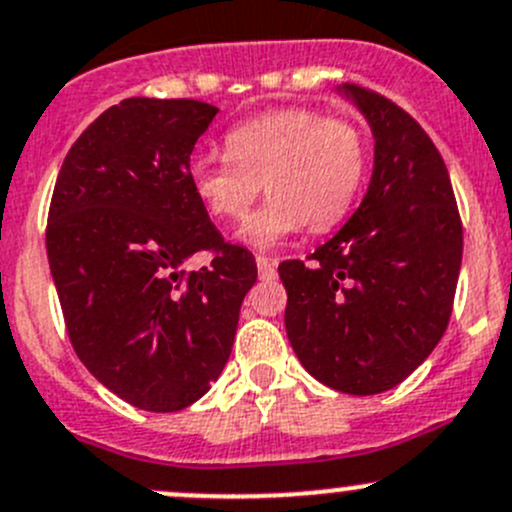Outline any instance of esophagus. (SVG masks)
Here are the masks:
<instances>
[{
    "label": "esophagus",
    "mask_w": 512,
    "mask_h": 512,
    "mask_svg": "<svg viewBox=\"0 0 512 512\" xmlns=\"http://www.w3.org/2000/svg\"><path fill=\"white\" fill-rule=\"evenodd\" d=\"M256 266H258V276L261 278H273L276 276V261L266 256H258L256 258Z\"/></svg>",
    "instance_id": "34e87169"
}]
</instances>
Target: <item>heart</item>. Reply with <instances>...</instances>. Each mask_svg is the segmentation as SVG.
I'll return each mask as SVG.
<instances>
[{
    "label": "heart",
    "mask_w": 512,
    "mask_h": 512,
    "mask_svg": "<svg viewBox=\"0 0 512 512\" xmlns=\"http://www.w3.org/2000/svg\"><path fill=\"white\" fill-rule=\"evenodd\" d=\"M224 151V161H191V189L214 219L241 221L263 186L271 199L241 231V241L254 249H271L303 226H336L351 209L366 169L361 131L311 109L254 116L226 134Z\"/></svg>",
    "instance_id": "obj_1"
}]
</instances>
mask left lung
Returning <instances> with one entry per match:
<instances>
[{
  "mask_svg": "<svg viewBox=\"0 0 512 512\" xmlns=\"http://www.w3.org/2000/svg\"><path fill=\"white\" fill-rule=\"evenodd\" d=\"M336 91L371 126V184L331 241L278 273L301 366L333 391L373 396L406 381L443 338L463 226L448 169L421 124L376 91Z\"/></svg>",
  "mask_w": 512,
  "mask_h": 512,
  "instance_id": "obj_1",
  "label": "left lung"
}]
</instances>
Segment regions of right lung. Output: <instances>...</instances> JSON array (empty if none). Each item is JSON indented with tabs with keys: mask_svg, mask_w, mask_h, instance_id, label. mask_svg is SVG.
I'll return each mask as SVG.
<instances>
[{
	"mask_svg": "<svg viewBox=\"0 0 512 512\" xmlns=\"http://www.w3.org/2000/svg\"><path fill=\"white\" fill-rule=\"evenodd\" d=\"M216 114L194 99H124L74 141L54 186L47 256L72 346L141 411H181L209 391L256 283L254 256L226 244L189 181ZM201 250L212 263L186 274Z\"/></svg>",
	"mask_w": 512,
	"mask_h": 512,
	"instance_id": "right-lung-1",
	"label": "right lung"
}]
</instances>
